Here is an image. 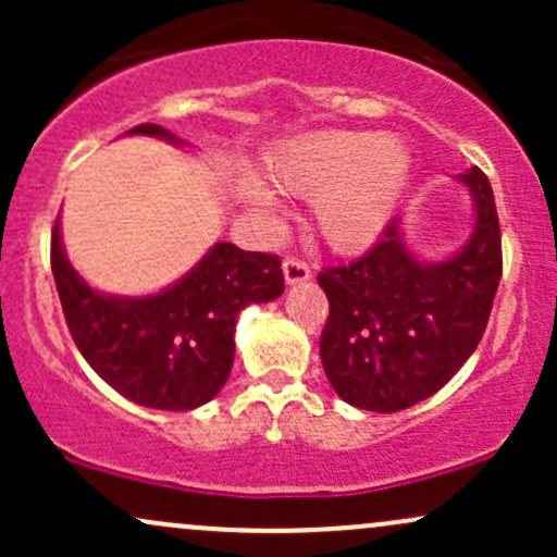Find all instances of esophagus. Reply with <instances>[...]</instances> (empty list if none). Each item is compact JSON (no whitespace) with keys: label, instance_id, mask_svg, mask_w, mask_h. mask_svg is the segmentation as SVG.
I'll list each match as a JSON object with an SVG mask.
<instances>
[{"label":"esophagus","instance_id":"34e87169","mask_svg":"<svg viewBox=\"0 0 557 557\" xmlns=\"http://www.w3.org/2000/svg\"><path fill=\"white\" fill-rule=\"evenodd\" d=\"M283 274L287 285H300L311 277V270L300 259H285L283 261Z\"/></svg>","mask_w":557,"mask_h":557}]
</instances>
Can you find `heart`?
Instances as JSON below:
<instances>
[{"mask_svg": "<svg viewBox=\"0 0 557 557\" xmlns=\"http://www.w3.org/2000/svg\"><path fill=\"white\" fill-rule=\"evenodd\" d=\"M264 172L274 188L311 196V227L332 251L356 253L374 246L393 222L413 157L406 140L389 133L314 131L267 151ZM235 194L261 220L277 214V196L257 177H240Z\"/></svg>", "mask_w": 557, "mask_h": 557, "instance_id": "heart-1", "label": "heart"}]
</instances>
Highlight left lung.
Listing matches in <instances>:
<instances>
[{
    "label": "left lung",
    "instance_id": "left-lung-1",
    "mask_svg": "<svg viewBox=\"0 0 557 557\" xmlns=\"http://www.w3.org/2000/svg\"><path fill=\"white\" fill-rule=\"evenodd\" d=\"M458 183L471 196L474 227L450 257L413 253L398 216L367 257L319 272L330 300L319 356L350 406L411 408L450 382L482 341L503 274L500 225L487 175L471 168Z\"/></svg>",
    "mask_w": 557,
    "mask_h": 557
}]
</instances>
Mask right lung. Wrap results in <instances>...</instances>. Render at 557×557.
<instances>
[{"mask_svg":"<svg viewBox=\"0 0 557 557\" xmlns=\"http://www.w3.org/2000/svg\"><path fill=\"white\" fill-rule=\"evenodd\" d=\"M125 136L185 140L144 123ZM52 272L70 335L107 385L159 411H194L220 393L235 359V322L246 306L283 296L272 253L214 243L181 280L149 296H114L88 285L70 264L60 216L52 230Z\"/></svg>","mask_w":557,"mask_h":557,"instance_id":"right-lung-1","label":"right lung"}]
</instances>
